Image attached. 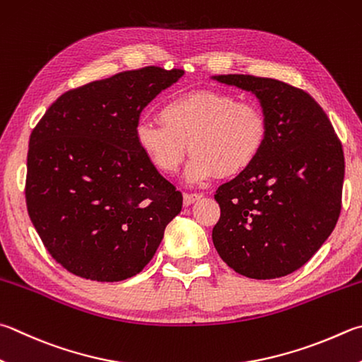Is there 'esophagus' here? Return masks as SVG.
Listing matches in <instances>:
<instances>
[{
    "mask_svg": "<svg viewBox=\"0 0 362 362\" xmlns=\"http://www.w3.org/2000/svg\"><path fill=\"white\" fill-rule=\"evenodd\" d=\"M202 198L201 193H183V204L185 206H192L193 202L199 201Z\"/></svg>",
    "mask_w": 362,
    "mask_h": 362,
    "instance_id": "34e87169",
    "label": "esophagus"
}]
</instances>
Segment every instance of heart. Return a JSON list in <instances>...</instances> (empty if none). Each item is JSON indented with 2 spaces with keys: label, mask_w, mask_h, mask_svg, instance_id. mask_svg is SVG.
<instances>
[{
  "label": "heart",
  "mask_w": 362,
  "mask_h": 362,
  "mask_svg": "<svg viewBox=\"0 0 362 362\" xmlns=\"http://www.w3.org/2000/svg\"><path fill=\"white\" fill-rule=\"evenodd\" d=\"M160 123L136 127L137 147L161 174H174L189 152L187 180L204 183L216 174H244L267 142L269 124L252 101H235L225 91L196 90L173 98L158 110Z\"/></svg>",
  "instance_id": "b5f03b06"
}]
</instances>
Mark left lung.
Returning a JSON list of instances; mask_svg holds the SVG:
<instances>
[{
    "label": "left lung",
    "mask_w": 362,
    "mask_h": 362,
    "mask_svg": "<svg viewBox=\"0 0 362 362\" xmlns=\"http://www.w3.org/2000/svg\"><path fill=\"white\" fill-rule=\"evenodd\" d=\"M256 95L269 124L259 158L216 189L212 240L248 279L298 271L329 238L341 209L345 158L320 104L290 83L250 74L214 77Z\"/></svg>",
    "instance_id": "left-lung-1"
}]
</instances>
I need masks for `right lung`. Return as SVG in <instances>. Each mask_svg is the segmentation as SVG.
Returning <instances> with one entry per match:
<instances>
[{"label": "right lung", "instance_id": "1", "mask_svg": "<svg viewBox=\"0 0 362 362\" xmlns=\"http://www.w3.org/2000/svg\"><path fill=\"white\" fill-rule=\"evenodd\" d=\"M182 76L147 66L72 88L33 129L26 209L44 247L71 274L133 277L180 214L182 193L147 161L134 131L142 109Z\"/></svg>", "mask_w": 362, "mask_h": 362}]
</instances>
